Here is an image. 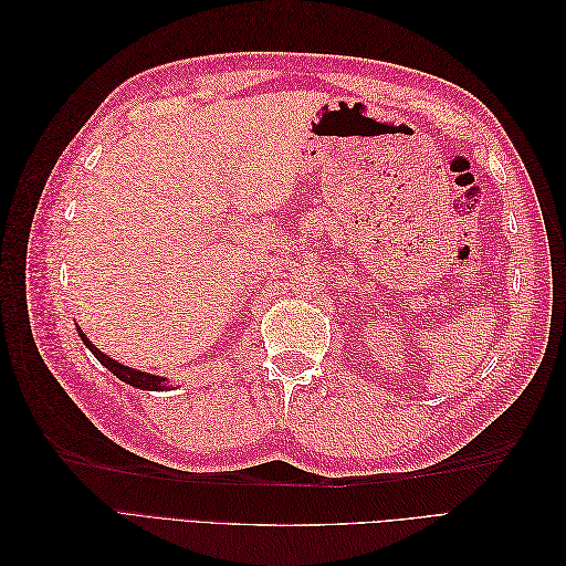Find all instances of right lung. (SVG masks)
I'll return each instance as SVG.
<instances>
[{
    "mask_svg": "<svg viewBox=\"0 0 566 566\" xmlns=\"http://www.w3.org/2000/svg\"><path fill=\"white\" fill-rule=\"evenodd\" d=\"M77 333H80L84 345H87L90 352L98 358L101 366H106V368H108L113 375H117V378L123 380V382H127V385H132V387H136V389H148V391H163V389H167V378H160V375H153V373H144V370H136V368L123 366L119 361H115V358H111L108 354L98 352V349L92 345V342H90V337L84 335L80 328H77Z\"/></svg>",
    "mask_w": 566,
    "mask_h": 566,
    "instance_id": "right-lung-1",
    "label": "right lung"
}]
</instances>
